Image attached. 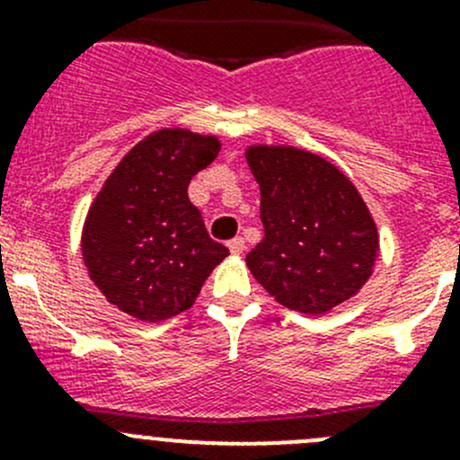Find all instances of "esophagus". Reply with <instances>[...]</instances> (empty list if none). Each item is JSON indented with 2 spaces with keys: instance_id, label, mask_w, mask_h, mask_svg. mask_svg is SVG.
<instances>
[{
  "instance_id": "esophagus-1",
  "label": "esophagus",
  "mask_w": 460,
  "mask_h": 460,
  "mask_svg": "<svg viewBox=\"0 0 460 460\" xmlns=\"http://www.w3.org/2000/svg\"><path fill=\"white\" fill-rule=\"evenodd\" d=\"M226 247H229V252L234 253V256H240V253L244 252V240L234 238V240H229V244H226Z\"/></svg>"
}]
</instances>
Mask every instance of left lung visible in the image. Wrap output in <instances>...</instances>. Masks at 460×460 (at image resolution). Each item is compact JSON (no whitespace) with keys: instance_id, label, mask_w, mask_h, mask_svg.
<instances>
[{"instance_id":"obj_1","label":"left lung","mask_w":460,"mask_h":460,"mask_svg":"<svg viewBox=\"0 0 460 460\" xmlns=\"http://www.w3.org/2000/svg\"><path fill=\"white\" fill-rule=\"evenodd\" d=\"M260 184L264 238L247 256L253 278L287 309L320 316L363 289L378 258V229L351 180L296 146L244 153Z\"/></svg>"}]
</instances>
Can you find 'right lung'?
<instances>
[{
	"instance_id": "add662e5",
	"label": "right lung",
	"mask_w": 460,
	"mask_h": 460,
	"mask_svg": "<svg viewBox=\"0 0 460 460\" xmlns=\"http://www.w3.org/2000/svg\"><path fill=\"white\" fill-rule=\"evenodd\" d=\"M216 136L160 128L119 160L82 229L88 276L119 312L160 323L187 312L229 249L208 238L189 182L220 153Z\"/></svg>"
}]
</instances>
